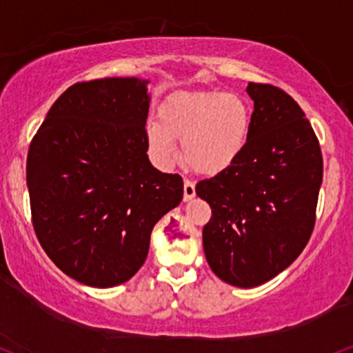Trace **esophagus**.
I'll return each mask as SVG.
<instances>
[{
	"label": "esophagus",
	"instance_id": "1",
	"mask_svg": "<svg viewBox=\"0 0 353 353\" xmlns=\"http://www.w3.org/2000/svg\"><path fill=\"white\" fill-rule=\"evenodd\" d=\"M196 196V188H194V183L190 180H185L183 183V199L185 201H190V199H193Z\"/></svg>",
	"mask_w": 353,
	"mask_h": 353
}]
</instances>
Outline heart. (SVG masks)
<instances>
[{"mask_svg": "<svg viewBox=\"0 0 353 353\" xmlns=\"http://www.w3.org/2000/svg\"><path fill=\"white\" fill-rule=\"evenodd\" d=\"M250 132V108L241 94L223 91H185L160 108L159 119L145 125L150 155L160 165L178 157L183 141L186 163L199 173L229 168L245 149Z\"/></svg>", "mask_w": 353, "mask_h": 353, "instance_id": "b5f03b06", "label": "heart"}]
</instances>
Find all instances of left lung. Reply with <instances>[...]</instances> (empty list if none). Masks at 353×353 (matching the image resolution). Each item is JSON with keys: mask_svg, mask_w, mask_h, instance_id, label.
<instances>
[{"mask_svg": "<svg viewBox=\"0 0 353 353\" xmlns=\"http://www.w3.org/2000/svg\"><path fill=\"white\" fill-rule=\"evenodd\" d=\"M245 91L254 101L245 149L196 185L212 210L204 255L216 276L237 288L267 283L298 259L323 185L319 142L298 103L272 85L249 83Z\"/></svg>", "mask_w": 353, "mask_h": 353, "instance_id": "left-lung-1", "label": "left lung"}]
</instances>
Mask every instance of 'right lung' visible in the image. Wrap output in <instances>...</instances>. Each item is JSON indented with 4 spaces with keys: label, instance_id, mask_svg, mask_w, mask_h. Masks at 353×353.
<instances>
[{
    "label": "right lung",
    "instance_id": "1",
    "mask_svg": "<svg viewBox=\"0 0 353 353\" xmlns=\"http://www.w3.org/2000/svg\"><path fill=\"white\" fill-rule=\"evenodd\" d=\"M149 80L103 78L68 88L29 147L28 188L42 249L93 288L130 280L159 219L183 199L180 175L147 157Z\"/></svg>",
    "mask_w": 353,
    "mask_h": 353
}]
</instances>
